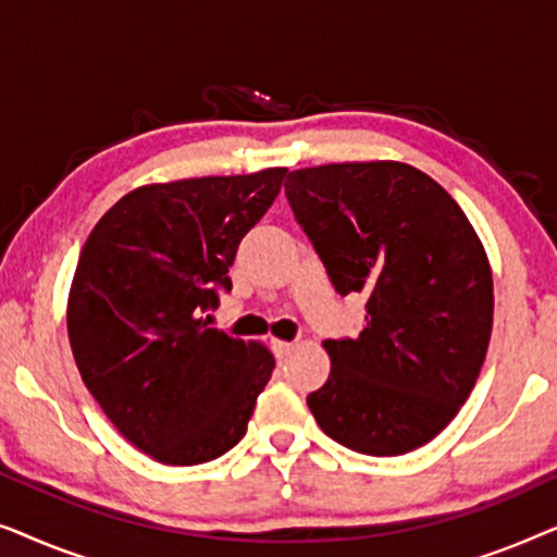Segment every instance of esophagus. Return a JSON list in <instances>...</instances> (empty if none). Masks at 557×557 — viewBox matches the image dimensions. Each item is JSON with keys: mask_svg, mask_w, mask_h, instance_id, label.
I'll list each match as a JSON object with an SVG mask.
<instances>
[{"mask_svg": "<svg viewBox=\"0 0 557 557\" xmlns=\"http://www.w3.org/2000/svg\"><path fill=\"white\" fill-rule=\"evenodd\" d=\"M294 349V342H286V339H273V352H276L278 360H284V357L292 352Z\"/></svg>", "mask_w": 557, "mask_h": 557, "instance_id": "34e87169", "label": "esophagus"}]
</instances>
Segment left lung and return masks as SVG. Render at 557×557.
<instances>
[{
	"label": "left lung",
	"mask_w": 557,
	"mask_h": 557,
	"mask_svg": "<svg viewBox=\"0 0 557 557\" xmlns=\"http://www.w3.org/2000/svg\"><path fill=\"white\" fill-rule=\"evenodd\" d=\"M286 197L342 296H368L364 330L326 339L319 429L370 456L436 438L474 391L492 337V265L459 202L403 162L296 170Z\"/></svg>",
	"instance_id": "8db88e82"
}]
</instances>
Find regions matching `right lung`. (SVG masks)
Returning <instances> with one entry per match:
<instances>
[{"instance_id": "right-lung-1", "label": "right lung", "mask_w": 557, "mask_h": 557, "mask_svg": "<svg viewBox=\"0 0 557 557\" xmlns=\"http://www.w3.org/2000/svg\"><path fill=\"white\" fill-rule=\"evenodd\" d=\"M286 166L136 187L90 231L67 294L83 383L121 436L170 467L238 444L276 368L263 342L208 326L243 235Z\"/></svg>"}]
</instances>
